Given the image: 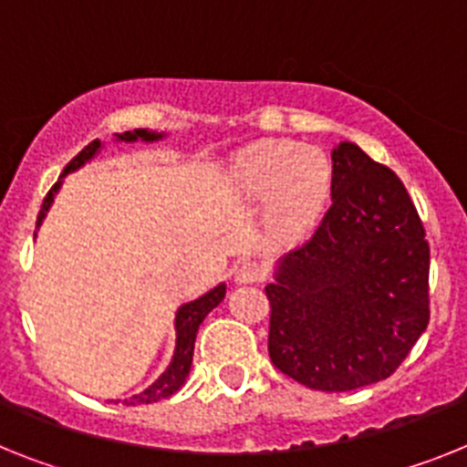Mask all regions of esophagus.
Instances as JSON below:
<instances>
[{"label":"esophagus","instance_id":"esophagus-1","mask_svg":"<svg viewBox=\"0 0 467 467\" xmlns=\"http://www.w3.org/2000/svg\"><path fill=\"white\" fill-rule=\"evenodd\" d=\"M265 280V268L258 264H242L240 268L234 270V282L237 285H254V282Z\"/></svg>","mask_w":467,"mask_h":467}]
</instances>
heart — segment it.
<instances>
[{
  "label": "heart",
  "mask_w": 467,
  "mask_h": 467,
  "mask_svg": "<svg viewBox=\"0 0 467 467\" xmlns=\"http://www.w3.org/2000/svg\"><path fill=\"white\" fill-rule=\"evenodd\" d=\"M237 199L265 209L273 240L292 244L311 233L332 187V163L318 149L292 142H265L237 156L233 171Z\"/></svg>",
  "instance_id": "b5f03b06"
}]
</instances>
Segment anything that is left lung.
<instances>
[{
    "label": "left lung",
    "mask_w": 467,
    "mask_h": 467,
    "mask_svg": "<svg viewBox=\"0 0 467 467\" xmlns=\"http://www.w3.org/2000/svg\"><path fill=\"white\" fill-rule=\"evenodd\" d=\"M430 244L401 180L354 142L332 149V206L265 287L268 354L320 391L389 378L430 323Z\"/></svg>",
    "instance_id": "left-lung-1"
}]
</instances>
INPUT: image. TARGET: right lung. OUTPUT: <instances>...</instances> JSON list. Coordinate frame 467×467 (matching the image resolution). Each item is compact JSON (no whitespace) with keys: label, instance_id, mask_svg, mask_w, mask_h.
Segmentation results:
<instances>
[{"label":"right lung","instance_id":"right-lung-1","mask_svg":"<svg viewBox=\"0 0 467 467\" xmlns=\"http://www.w3.org/2000/svg\"><path fill=\"white\" fill-rule=\"evenodd\" d=\"M168 132H159V130H149V128H137V130H128V132H120V135H113V142H123V144H135V142H142V144H154L161 142V140H166ZM101 149H104V142L101 140H94L89 142L88 147L82 149L80 154L76 159L70 161L68 166L64 168V173L61 178L57 180V185L49 190V194L45 197L42 202V209L40 215H37V227L42 225V221L47 218V211L52 209L54 197L58 194L61 185H64V178L68 173H76L80 171L85 163L94 159V156L99 154ZM37 234V233H35ZM225 299V282L221 285H215L213 289H209L206 294L197 296V299L187 301L182 306L175 311V351H173V358L168 363V368L159 378L151 382L144 391L140 394H132L130 399H123L125 406H137V403H154L159 399H168L171 394L180 389V387L185 385L187 375H190V368H192V356H194V339H197V330L199 325L203 323V318L213 311L221 301ZM119 403V401H116Z\"/></svg>","mask_w":467,"mask_h":467}]
</instances>
